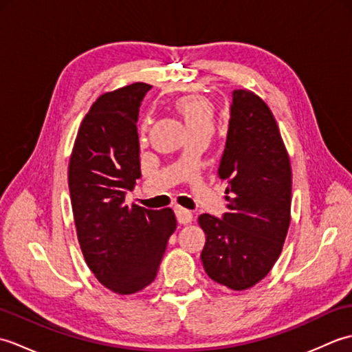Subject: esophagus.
<instances>
[{
	"instance_id": "1",
	"label": "esophagus",
	"mask_w": 352,
	"mask_h": 352,
	"mask_svg": "<svg viewBox=\"0 0 352 352\" xmlns=\"http://www.w3.org/2000/svg\"><path fill=\"white\" fill-rule=\"evenodd\" d=\"M175 216H177V221L180 223H190L193 219L192 212H189L188 208H183V207H175Z\"/></svg>"
}]
</instances>
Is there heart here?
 I'll use <instances>...</instances> for the list:
<instances>
[{
  "label": "heart",
  "mask_w": 352,
  "mask_h": 352,
  "mask_svg": "<svg viewBox=\"0 0 352 352\" xmlns=\"http://www.w3.org/2000/svg\"><path fill=\"white\" fill-rule=\"evenodd\" d=\"M175 107L180 111L190 133L213 130L214 107L204 96H183V98L177 100ZM146 125L148 122L144 125V131L146 130Z\"/></svg>",
  "instance_id": "1"
}]
</instances>
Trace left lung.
Returning a JSON list of instances; mask_svg holds the SVG:
<instances>
[{
    "label": "left lung",
    "instance_id": "obj_1",
    "mask_svg": "<svg viewBox=\"0 0 352 352\" xmlns=\"http://www.w3.org/2000/svg\"><path fill=\"white\" fill-rule=\"evenodd\" d=\"M228 212L198 222L206 233L201 260L207 275L233 290L252 287L280 257L290 223L292 169L272 111L251 91L237 89L230 107L218 169Z\"/></svg>",
    "mask_w": 352,
    "mask_h": 352
}]
</instances>
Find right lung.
Wrapping results in <instances>:
<instances>
[{
  "label": "right lung",
  "mask_w": 352,
  "mask_h": 352,
  "mask_svg": "<svg viewBox=\"0 0 352 352\" xmlns=\"http://www.w3.org/2000/svg\"><path fill=\"white\" fill-rule=\"evenodd\" d=\"M151 86L133 83L102 94L81 122L68 184L80 248L98 281L119 295L151 284L170 234L172 208L125 204L140 178L139 107Z\"/></svg>",
  "instance_id": "add662e5"
}]
</instances>
